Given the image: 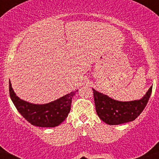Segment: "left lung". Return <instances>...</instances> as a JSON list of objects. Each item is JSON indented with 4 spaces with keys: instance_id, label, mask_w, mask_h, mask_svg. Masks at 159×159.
I'll return each mask as SVG.
<instances>
[{
    "instance_id": "left-lung-1",
    "label": "left lung",
    "mask_w": 159,
    "mask_h": 159,
    "mask_svg": "<svg viewBox=\"0 0 159 159\" xmlns=\"http://www.w3.org/2000/svg\"><path fill=\"white\" fill-rule=\"evenodd\" d=\"M152 90V86L139 100L120 102L93 89L96 111L99 118L108 125H117L132 121L143 111L151 96Z\"/></svg>"
}]
</instances>
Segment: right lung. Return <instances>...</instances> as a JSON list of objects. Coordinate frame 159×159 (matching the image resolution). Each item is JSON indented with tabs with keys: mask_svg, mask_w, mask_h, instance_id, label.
<instances>
[{
	"mask_svg": "<svg viewBox=\"0 0 159 159\" xmlns=\"http://www.w3.org/2000/svg\"><path fill=\"white\" fill-rule=\"evenodd\" d=\"M9 91L16 109L29 123L42 128H53L67 118L71 109V99L78 90L43 105L32 104L19 98L13 91L10 81Z\"/></svg>",
	"mask_w": 159,
	"mask_h": 159,
	"instance_id": "1",
	"label": "right lung"
}]
</instances>
